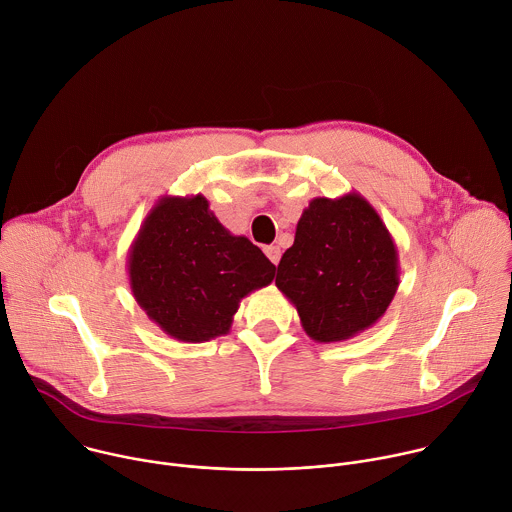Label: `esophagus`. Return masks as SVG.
Here are the masks:
<instances>
[{"mask_svg":"<svg viewBox=\"0 0 512 512\" xmlns=\"http://www.w3.org/2000/svg\"><path fill=\"white\" fill-rule=\"evenodd\" d=\"M265 255L269 257V261L271 263H279V259H281V249L277 247V245H269V247H265Z\"/></svg>","mask_w":512,"mask_h":512,"instance_id":"esophagus-1","label":"esophagus"}]
</instances>
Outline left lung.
Returning <instances> with one entry per match:
<instances>
[{
  "label": "left lung",
  "mask_w": 512,
  "mask_h": 512,
  "mask_svg": "<svg viewBox=\"0 0 512 512\" xmlns=\"http://www.w3.org/2000/svg\"><path fill=\"white\" fill-rule=\"evenodd\" d=\"M395 239L358 192L318 196L304 208L275 285L298 310L306 334L322 344L375 326L399 287Z\"/></svg>",
  "instance_id": "left-lung-1"
}]
</instances>
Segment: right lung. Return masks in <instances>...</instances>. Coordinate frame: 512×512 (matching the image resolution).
<instances>
[{"instance_id":"1","label":"right lung","mask_w":512,"mask_h":512,"mask_svg":"<svg viewBox=\"0 0 512 512\" xmlns=\"http://www.w3.org/2000/svg\"><path fill=\"white\" fill-rule=\"evenodd\" d=\"M273 275L275 265L263 251L218 223L202 194L162 196L127 255L135 302L180 342L229 334L241 300Z\"/></svg>"}]
</instances>
